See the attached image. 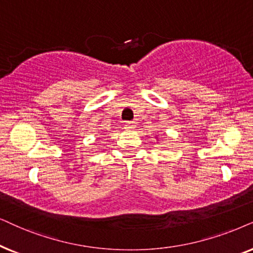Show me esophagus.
Instances as JSON below:
<instances>
[{
	"label": "esophagus",
	"instance_id": "obj_1",
	"mask_svg": "<svg viewBox=\"0 0 253 253\" xmlns=\"http://www.w3.org/2000/svg\"><path fill=\"white\" fill-rule=\"evenodd\" d=\"M136 127V124L135 121H126L125 123V128L127 129H134Z\"/></svg>",
	"mask_w": 253,
	"mask_h": 253
}]
</instances>
